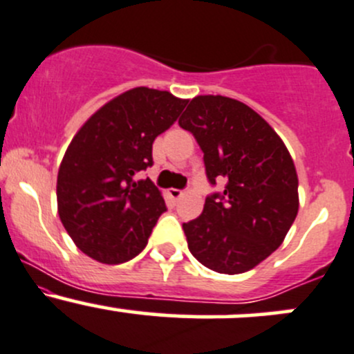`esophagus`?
Listing matches in <instances>:
<instances>
[{
	"label": "esophagus",
	"mask_w": 354,
	"mask_h": 354,
	"mask_svg": "<svg viewBox=\"0 0 354 354\" xmlns=\"http://www.w3.org/2000/svg\"><path fill=\"white\" fill-rule=\"evenodd\" d=\"M181 195H183V189H176V188H171L169 189V196L173 200H178L181 198Z\"/></svg>",
	"instance_id": "esophagus-1"
}]
</instances>
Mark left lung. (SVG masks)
I'll list each match as a JSON object with an SVG mask.
<instances>
[{"mask_svg": "<svg viewBox=\"0 0 354 354\" xmlns=\"http://www.w3.org/2000/svg\"><path fill=\"white\" fill-rule=\"evenodd\" d=\"M178 124L202 149L208 183H225L183 224L189 252L217 273L249 271L280 248L297 217L292 158L265 118L227 96H196Z\"/></svg>", "mask_w": 354, "mask_h": 354, "instance_id": "left-lung-1", "label": "left lung"}]
</instances>
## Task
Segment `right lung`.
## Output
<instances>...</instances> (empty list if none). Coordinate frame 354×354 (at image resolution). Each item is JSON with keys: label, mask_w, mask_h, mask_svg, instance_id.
<instances>
[{"label": "right lung", "mask_w": 354, "mask_h": 354, "mask_svg": "<svg viewBox=\"0 0 354 354\" xmlns=\"http://www.w3.org/2000/svg\"><path fill=\"white\" fill-rule=\"evenodd\" d=\"M187 100L133 88L102 106L71 140L57 174V208L74 244L106 265L136 258L167 210L159 189L139 171L154 165L152 142Z\"/></svg>", "instance_id": "right-lung-1"}]
</instances>
